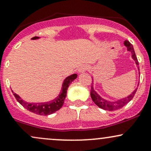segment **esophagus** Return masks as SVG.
<instances>
[{"mask_svg":"<svg viewBox=\"0 0 151 151\" xmlns=\"http://www.w3.org/2000/svg\"><path fill=\"white\" fill-rule=\"evenodd\" d=\"M86 69H87L86 66L82 65V66H81V67L78 68V73L79 74H83V73H85V71L86 70Z\"/></svg>","mask_w":151,"mask_h":151,"instance_id":"esophagus-1","label":"esophagus"}]
</instances>
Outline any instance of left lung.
<instances>
[{"label":"left lung","mask_w":151,"mask_h":151,"mask_svg":"<svg viewBox=\"0 0 151 151\" xmlns=\"http://www.w3.org/2000/svg\"><path fill=\"white\" fill-rule=\"evenodd\" d=\"M124 46L127 47V51L131 53V58L133 59L134 63H135L136 66H137V70H138V72H140V71H139L140 70V69H139V63L138 61H137V57L135 55V53H134L133 46L129 43V41H127V40L124 41ZM138 73L140 74V73ZM92 81H93V82H92L91 89V97L92 100L94 102L95 104H96L99 107L103 109L104 110H108V111H114V110H117L123 107L124 105L127 104L128 102L130 101L132 99V98L134 97V96L135 94L137 89V88H136L133 91H132V93H131L130 94L128 95L127 97L121 98L119 99L116 100V101H109V100L106 99H104L103 97H101V96L96 91L93 85V80Z\"/></svg>","instance_id":"1"}]
</instances>
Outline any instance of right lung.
<instances>
[{
  "mask_svg": "<svg viewBox=\"0 0 151 151\" xmlns=\"http://www.w3.org/2000/svg\"><path fill=\"white\" fill-rule=\"evenodd\" d=\"M38 39H40V37H35L32 38V40H38ZM77 74L75 73L68 76L66 78H65V80L63 82L62 88H61V91L60 92L59 95L56 98H55L54 99L50 100L49 101L38 102V103L32 102V103H31V102L24 101L19 95L14 93L12 91L13 94L14 95L17 101L19 104H21L24 108L29 110V111H32V112L35 113V114L40 115H45V116L50 115L55 113L62 107L63 104H64L65 99L66 98L68 88L70 84L75 80L76 78H77Z\"/></svg>",
  "mask_w": 151,
  "mask_h": 151,
  "instance_id": "obj_1",
  "label": "right lung"
}]
</instances>
